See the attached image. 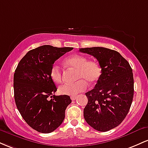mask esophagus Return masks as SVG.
Segmentation results:
<instances>
[{"label":"esophagus","mask_w":148,"mask_h":148,"mask_svg":"<svg viewBox=\"0 0 148 148\" xmlns=\"http://www.w3.org/2000/svg\"><path fill=\"white\" fill-rule=\"evenodd\" d=\"M77 99V97L76 96H72L71 97V99L72 100V101H74V100H76Z\"/></svg>","instance_id":"esophagus-1"}]
</instances>
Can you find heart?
Returning <instances> with one entry per match:
<instances>
[{"mask_svg": "<svg viewBox=\"0 0 148 148\" xmlns=\"http://www.w3.org/2000/svg\"><path fill=\"white\" fill-rule=\"evenodd\" d=\"M67 65L76 69V79L74 83H65L59 86L58 92L64 95H76L86 90L88 83L92 84L99 79L101 75V67L98 62L88 60L86 57L79 55H73L64 60ZM50 76L55 83L62 81V70L56 64H53L50 70Z\"/></svg>", "mask_w": 148, "mask_h": 148, "instance_id": "1", "label": "heart"}]
</instances>
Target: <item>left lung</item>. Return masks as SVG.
<instances>
[{
    "instance_id": "obj_1",
    "label": "left lung",
    "mask_w": 148,
    "mask_h": 148,
    "mask_svg": "<svg viewBox=\"0 0 148 148\" xmlns=\"http://www.w3.org/2000/svg\"><path fill=\"white\" fill-rule=\"evenodd\" d=\"M99 62L101 75L95 88L86 93L88 103L84 110L86 121L99 132L118 126L127 116L134 97L132 69L118 51L104 47L80 49Z\"/></svg>"
}]
</instances>
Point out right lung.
<instances>
[{"instance_id":"right-lung-1","label":"right lung","mask_w":148,"mask_h":148,"mask_svg":"<svg viewBox=\"0 0 148 148\" xmlns=\"http://www.w3.org/2000/svg\"><path fill=\"white\" fill-rule=\"evenodd\" d=\"M72 47L58 48L44 45L27 53L18 62L14 74V100L22 118L33 130L51 133L62 124L68 95L53 96L57 88L50 76L55 61ZM49 96L54 97L51 100Z\"/></svg>"}]
</instances>
